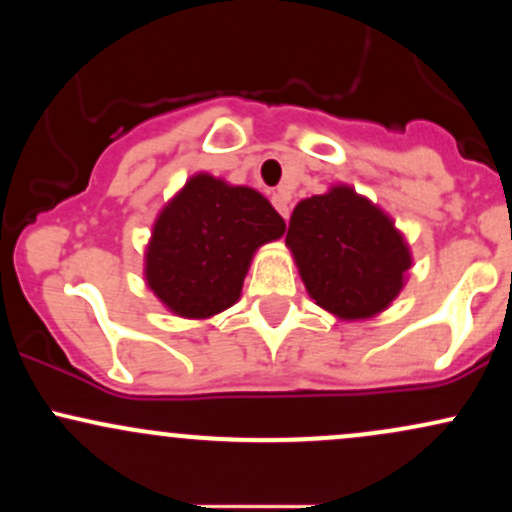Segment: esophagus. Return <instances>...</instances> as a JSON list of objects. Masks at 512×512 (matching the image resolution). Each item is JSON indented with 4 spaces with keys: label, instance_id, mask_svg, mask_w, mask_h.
<instances>
[{
    "label": "esophagus",
    "instance_id": "1",
    "mask_svg": "<svg viewBox=\"0 0 512 512\" xmlns=\"http://www.w3.org/2000/svg\"><path fill=\"white\" fill-rule=\"evenodd\" d=\"M272 204L276 207V211H279V214L284 216L286 221H289V214H291V197H289V192H284V190L274 192Z\"/></svg>",
    "mask_w": 512,
    "mask_h": 512
}]
</instances>
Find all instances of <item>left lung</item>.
Instances as JSON below:
<instances>
[{
    "mask_svg": "<svg viewBox=\"0 0 512 512\" xmlns=\"http://www.w3.org/2000/svg\"><path fill=\"white\" fill-rule=\"evenodd\" d=\"M305 291L339 320H368L407 284L411 250L395 221L351 185L301 199L286 233Z\"/></svg>",
    "mask_w": 512,
    "mask_h": 512,
    "instance_id": "8db88e82",
    "label": "left lung"
}]
</instances>
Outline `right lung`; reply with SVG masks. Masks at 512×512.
Returning <instances> with one entry per match:
<instances>
[{"mask_svg": "<svg viewBox=\"0 0 512 512\" xmlns=\"http://www.w3.org/2000/svg\"><path fill=\"white\" fill-rule=\"evenodd\" d=\"M284 231L257 190L195 173L158 211L144 252L146 286L173 315L209 320L238 301L255 252Z\"/></svg>", "mask_w": 512, "mask_h": 512, "instance_id": "1", "label": "right lung"}]
</instances>
